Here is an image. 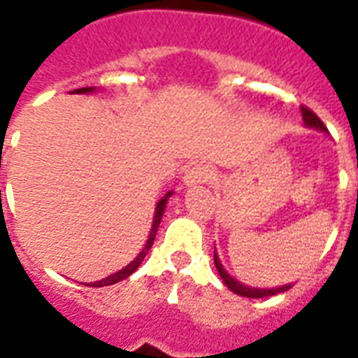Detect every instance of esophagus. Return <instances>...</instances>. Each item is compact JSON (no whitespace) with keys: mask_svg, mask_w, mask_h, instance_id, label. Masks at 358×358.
Listing matches in <instances>:
<instances>
[{"mask_svg":"<svg viewBox=\"0 0 358 358\" xmlns=\"http://www.w3.org/2000/svg\"><path fill=\"white\" fill-rule=\"evenodd\" d=\"M212 180V169L206 165H193L187 169V173L184 174V184L185 185H201L208 184Z\"/></svg>","mask_w":358,"mask_h":358,"instance_id":"esophagus-1","label":"esophagus"}]
</instances>
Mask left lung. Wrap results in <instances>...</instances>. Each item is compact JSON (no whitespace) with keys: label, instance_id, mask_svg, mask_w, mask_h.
Here are the masks:
<instances>
[{"label":"left lung","instance_id":"left-lung-1","mask_svg":"<svg viewBox=\"0 0 358 358\" xmlns=\"http://www.w3.org/2000/svg\"><path fill=\"white\" fill-rule=\"evenodd\" d=\"M301 113H303V120L308 128H316L322 129V131H327L325 128V124L322 122V119L317 117L312 109L305 108V106H301ZM213 262H215V267H217L219 275L223 278V282L229 286V289H232L234 294L243 295V297H252V299H260V297H269V295H277L282 294L286 289L292 288V284H286V286H278V288H269V289H260V288H250V286H245V284L238 282L236 278H232L229 273L224 271V267L221 266V262H219L217 255H215V250H213Z\"/></svg>","mask_w":358,"mask_h":358}]
</instances>
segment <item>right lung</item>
I'll list each match as a JSON object with an SVG mask.
<instances>
[{
	"label": "right lung",
	"instance_id": "1",
	"mask_svg": "<svg viewBox=\"0 0 358 358\" xmlns=\"http://www.w3.org/2000/svg\"><path fill=\"white\" fill-rule=\"evenodd\" d=\"M94 89L92 87H83V89H76L74 92H80V94H83V92H92ZM173 195V193H167V195L163 196L162 201L157 202L156 206V215H154V223H152V230H150V236H148V241H146V245L143 247V250H141L139 255H137V258H135L131 264H128V266L124 267V269H120V271H117L115 275H109V277L102 278V280H98V282H91L87 284V286H92V288H100V286H109V284H115V282H120V280H124V278H128L131 273L137 269V267L141 266V262L145 260L146 252L150 250L152 243H154V238H156V232L157 229H159V223H162V215L163 212H165V204H167V199L169 196Z\"/></svg>",
	"mask_w": 358,
	"mask_h": 358
}]
</instances>
